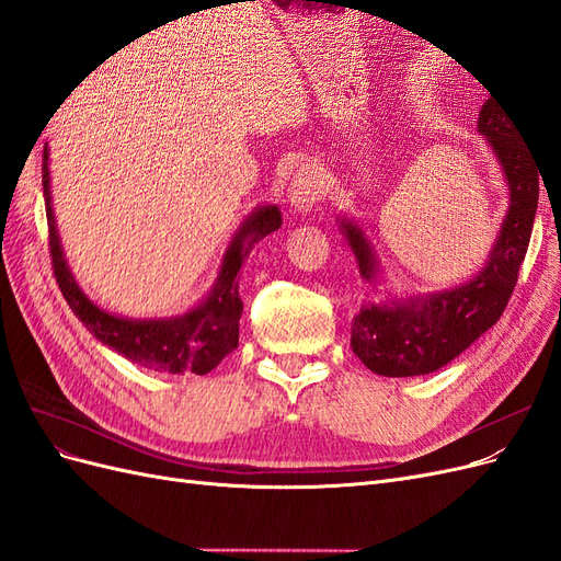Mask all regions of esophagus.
<instances>
[{"instance_id":"obj_1","label":"esophagus","mask_w":561,"mask_h":561,"mask_svg":"<svg viewBox=\"0 0 561 561\" xmlns=\"http://www.w3.org/2000/svg\"><path fill=\"white\" fill-rule=\"evenodd\" d=\"M325 190L328 182L322 178L320 168L316 163H307L299 168L290 184V203L299 213H309L325 196Z\"/></svg>"}]
</instances>
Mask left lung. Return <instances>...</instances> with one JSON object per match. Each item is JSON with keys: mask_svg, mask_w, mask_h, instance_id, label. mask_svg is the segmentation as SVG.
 Here are the masks:
<instances>
[{"mask_svg": "<svg viewBox=\"0 0 561 561\" xmlns=\"http://www.w3.org/2000/svg\"><path fill=\"white\" fill-rule=\"evenodd\" d=\"M478 128L494 147L511 184V210L499 241L470 283L390 307H365L353 318L351 348L375 375L416 377L439 369L496 325L513 297L538 208L540 165L496 100H486L480 110ZM344 231L363 278L371 280L377 266L360 229L344 222Z\"/></svg>", "mask_w": 561, "mask_h": 561, "instance_id": "obj_1", "label": "left lung"}]
</instances>
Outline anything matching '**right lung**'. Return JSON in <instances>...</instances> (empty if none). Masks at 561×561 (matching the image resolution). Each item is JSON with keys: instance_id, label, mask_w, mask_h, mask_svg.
Returning a JSON list of instances; mask_svg holds the SVG:
<instances>
[{"instance_id": "right-lung-1", "label": "right lung", "mask_w": 561, "mask_h": 561, "mask_svg": "<svg viewBox=\"0 0 561 561\" xmlns=\"http://www.w3.org/2000/svg\"><path fill=\"white\" fill-rule=\"evenodd\" d=\"M44 203L48 222V252L54 276L65 301L70 304L75 316L89 328V332L110 346L112 351L126 355L128 360L147 369L168 371V375H208L222 363L227 355L239 346V320L243 313V301L239 297V271L248 257L250 248L271 231L280 227V210L276 206L260 208L245 219V225L233 236L227 257L219 271V278L210 297L182 318L171 320H128L116 318L98 309L95 304L79 290L70 268L62 257L58 239L54 208H50L48 186V149L44 147Z\"/></svg>"}]
</instances>
